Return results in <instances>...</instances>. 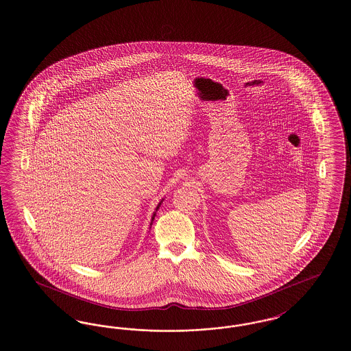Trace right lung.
I'll list each match as a JSON object with an SVG mask.
<instances>
[{
  "label": "right lung",
  "mask_w": 351,
  "mask_h": 351,
  "mask_svg": "<svg viewBox=\"0 0 351 351\" xmlns=\"http://www.w3.org/2000/svg\"><path fill=\"white\" fill-rule=\"evenodd\" d=\"M160 202H162V201H160ZM160 202H159V205H158V206H156V210H158V209H159V206H160ZM154 217H155V213H154V215H153V221H154Z\"/></svg>",
  "instance_id": "right-lung-1"
}]
</instances>
